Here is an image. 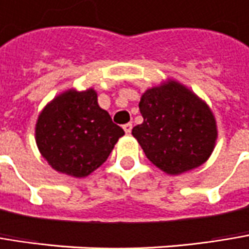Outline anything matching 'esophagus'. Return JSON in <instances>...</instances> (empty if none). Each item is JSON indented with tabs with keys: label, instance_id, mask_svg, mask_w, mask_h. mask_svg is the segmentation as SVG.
Here are the masks:
<instances>
[{
	"label": "esophagus",
	"instance_id": "34e87169",
	"mask_svg": "<svg viewBox=\"0 0 249 249\" xmlns=\"http://www.w3.org/2000/svg\"><path fill=\"white\" fill-rule=\"evenodd\" d=\"M132 129H133V124H132V123H126V124L123 126V130H124L127 134L132 132Z\"/></svg>",
	"mask_w": 249,
	"mask_h": 249
}]
</instances>
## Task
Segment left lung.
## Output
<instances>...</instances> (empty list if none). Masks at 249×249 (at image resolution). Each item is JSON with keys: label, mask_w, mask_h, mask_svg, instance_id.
I'll return each mask as SVG.
<instances>
[{"label": "left lung", "mask_w": 249, "mask_h": 249, "mask_svg": "<svg viewBox=\"0 0 249 249\" xmlns=\"http://www.w3.org/2000/svg\"><path fill=\"white\" fill-rule=\"evenodd\" d=\"M139 109L143 123L132 134L156 167L178 176L210 159L218 136L215 116L183 83L169 79L147 89Z\"/></svg>", "instance_id": "obj_1"}]
</instances>
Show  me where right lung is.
<instances>
[{"instance_id": "right-lung-1", "label": "right lung", "mask_w": 249, "mask_h": 249, "mask_svg": "<svg viewBox=\"0 0 249 249\" xmlns=\"http://www.w3.org/2000/svg\"><path fill=\"white\" fill-rule=\"evenodd\" d=\"M124 134L98 105V93L68 89L38 116L35 140L48 164L58 173L82 178L100 167Z\"/></svg>"}]
</instances>
